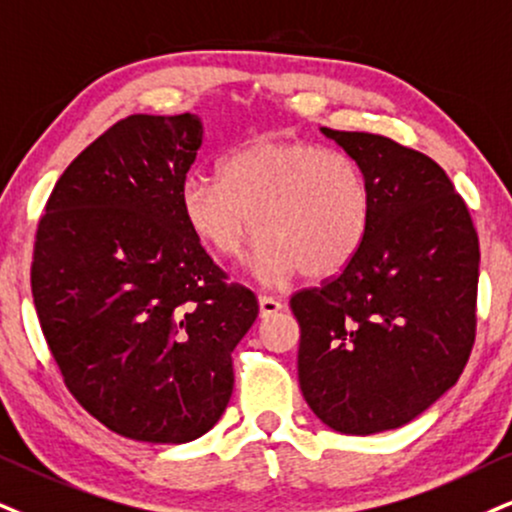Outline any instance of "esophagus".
Returning a JSON list of instances; mask_svg holds the SVG:
<instances>
[{
  "instance_id": "esophagus-1",
  "label": "esophagus",
  "mask_w": 512,
  "mask_h": 512,
  "mask_svg": "<svg viewBox=\"0 0 512 512\" xmlns=\"http://www.w3.org/2000/svg\"><path fill=\"white\" fill-rule=\"evenodd\" d=\"M277 311H282L280 299H275V296H258V313H261V318H270Z\"/></svg>"
}]
</instances>
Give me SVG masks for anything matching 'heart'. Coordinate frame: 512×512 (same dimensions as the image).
<instances>
[{
  "label": "heart",
  "instance_id": "obj_1",
  "mask_svg": "<svg viewBox=\"0 0 512 512\" xmlns=\"http://www.w3.org/2000/svg\"><path fill=\"white\" fill-rule=\"evenodd\" d=\"M180 216L223 261L242 258L256 227V275L282 285L299 270L327 277L349 266L368 237L372 192L349 154L258 137L218 163V180H182Z\"/></svg>",
  "mask_w": 512,
  "mask_h": 512
}]
</instances>
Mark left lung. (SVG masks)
I'll return each instance as SVG.
<instances>
[{"label":"left lung","instance_id":"left-lung-1","mask_svg":"<svg viewBox=\"0 0 512 512\" xmlns=\"http://www.w3.org/2000/svg\"><path fill=\"white\" fill-rule=\"evenodd\" d=\"M361 163L368 237L323 287L294 294L299 387L342 434L408 425L458 382L475 342L479 242L430 156L370 132L320 128Z\"/></svg>","mask_w":512,"mask_h":512}]
</instances>
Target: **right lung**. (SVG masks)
<instances>
[{
    "instance_id": "1",
    "label": "right lung",
    "mask_w": 512,
    "mask_h": 512,
    "mask_svg": "<svg viewBox=\"0 0 512 512\" xmlns=\"http://www.w3.org/2000/svg\"><path fill=\"white\" fill-rule=\"evenodd\" d=\"M201 144L194 113L123 118L63 170L37 227L33 299L66 387L111 432L149 444L216 425L258 315L180 216Z\"/></svg>"
}]
</instances>
